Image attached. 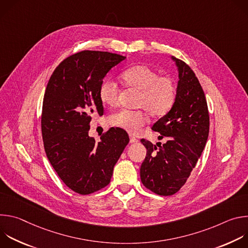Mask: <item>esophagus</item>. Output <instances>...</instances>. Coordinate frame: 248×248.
<instances>
[{
	"label": "esophagus",
	"mask_w": 248,
	"mask_h": 248,
	"mask_svg": "<svg viewBox=\"0 0 248 248\" xmlns=\"http://www.w3.org/2000/svg\"><path fill=\"white\" fill-rule=\"evenodd\" d=\"M129 142L130 143H136V142H138V140L135 138V137H133V136H129Z\"/></svg>",
	"instance_id": "obj_1"
}]
</instances>
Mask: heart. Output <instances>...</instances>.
Listing matches in <instances>:
<instances>
[{
	"instance_id": "1",
	"label": "heart",
	"mask_w": 248,
	"mask_h": 248,
	"mask_svg": "<svg viewBox=\"0 0 248 248\" xmlns=\"http://www.w3.org/2000/svg\"><path fill=\"white\" fill-rule=\"evenodd\" d=\"M124 84L138 92L136 107L142 108L154 117H162L169 112L176 97V86L172 78L162 77L156 69L147 65L132 66L121 75ZM118 86L105 80L98 91L100 101L109 107H116L119 102ZM147 121L143 111L121 110L109 117L110 124L136 133Z\"/></svg>"
}]
</instances>
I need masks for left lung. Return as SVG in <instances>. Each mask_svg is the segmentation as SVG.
Listing matches in <instances>:
<instances>
[{"label":"left lung","instance_id":"obj_1","mask_svg":"<svg viewBox=\"0 0 248 248\" xmlns=\"http://www.w3.org/2000/svg\"><path fill=\"white\" fill-rule=\"evenodd\" d=\"M171 59L179 69L176 97L171 109L152 126L161 134L159 139L166 138L167 142L158 149L150 141L141 139L147 149L140 167L141 182L163 196L174 194L186 183L209 134L208 106L199 80L188 64Z\"/></svg>","mask_w":248,"mask_h":248}]
</instances>
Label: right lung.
<instances>
[{
    "label": "right lung",
    "instance_id": "obj_1",
    "mask_svg": "<svg viewBox=\"0 0 248 248\" xmlns=\"http://www.w3.org/2000/svg\"><path fill=\"white\" fill-rule=\"evenodd\" d=\"M124 59L109 52L81 51L64 59L47 84L41 117L45 152L60 179L78 194L110 184L114 166L129 142L119 127L105 132L99 142L88 135L92 114L104 113L99 87Z\"/></svg>",
    "mask_w": 248,
    "mask_h": 248
}]
</instances>
